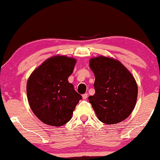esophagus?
I'll use <instances>...</instances> for the list:
<instances>
[{
    "instance_id": "obj_1",
    "label": "esophagus",
    "mask_w": 160,
    "mask_h": 160,
    "mask_svg": "<svg viewBox=\"0 0 160 160\" xmlns=\"http://www.w3.org/2000/svg\"><path fill=\"white\" fill-rule=\"evenodd\" d=\"M87 98H88V94L87 93L82 94V98H83V99H86Z\"/></svg>"
}]
</instances>
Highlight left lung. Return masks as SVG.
<instances>
[{"label":"left lung","mask_w":160,"mask_h":160,"mask_svg":"<svg viewBox=\"0 0 160 160\" xmlns=\"http://www.w3.org/2000/svg\"><path fill=\"white\" fill-rule=\"evenodd\" d=\"M95 77V94L89 96V102L99 121L114 124L128 118L136 105L137 82L121 62L112 58L98 56L89 63Z\"/></svg>","instance_id":"obj_1"}]
</instances>
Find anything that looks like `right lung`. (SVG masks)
I'll use <instances>...</instances> for the list:
<instances>
[{
    "instance_id": "1",
    "label": "right lung",
    "mask_w": 160,
    "mask_h": 160,
    "mask_svg": "<svg viewBox=\"0 0 160 160\" xmlns=\"http://www.w3.org/2000/svg\"><path fill=\"white\" fill-rule=\"evenodd\" d=\"M75 63L73 58L53 56L36 68L27 81L30 107L46 124L60 127L69 121L82 98L68 81Z\"/></svg>"
}]
</instances>
